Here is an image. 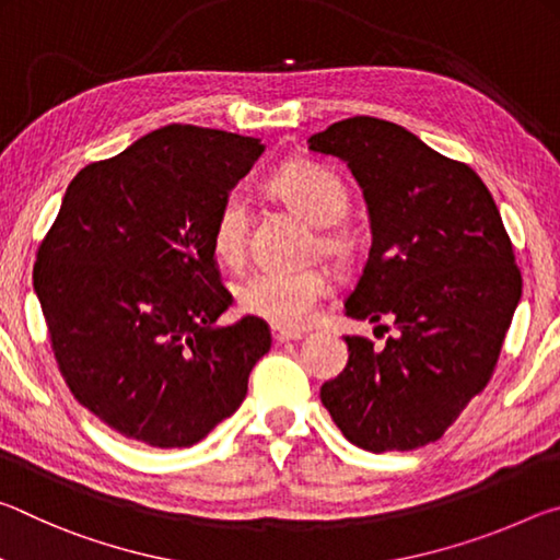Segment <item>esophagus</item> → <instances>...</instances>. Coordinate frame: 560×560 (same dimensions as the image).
Instances as JSON below:
<instances>
[{
  "label": "esophagus",
  "instance_id": "obj_1",
  "mask_svg": "<svg viewBox=\"0 0 560 560\" xmlns=\"http://www.w3.org/2000/svg\"><path fill=\"white\" fill-rule=\"evenodd\" d=\"M271 338H273V343H289V340H299L301 334H299V330H287V328L273 326L271 328Z\"/></svg>",
  "mask_w": 560,
  "mask_h": 560
}]
</instances>
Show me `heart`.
<instances>
[{
  "label": "heart",
  "mask_w": 560,
  "mask_h": 560,
  "mask_svg": "<svg viewBox=\"0 0 560 560\" xmlns=\"http://www.w3.org/2000/svg\"><path fill=\"white\" fill-rule=\"evenodd\" d=\"M269 192L283 205L316 226H334L348 212V192L343 179L308 160H296L279 167L269 177ZM246 236H249V214L246 205L230 197L214 217L212 252L226 267H240L246 257ZM320 244L338 249L336 234H324ZM330 279L320 269L301 271H254L236 283L234 296L242 314L267 320L271 326L299 330L314 320L318 303L326 299Z\"/></svg>",
  "instance_id": "b5f03b06"
}]
</instances>
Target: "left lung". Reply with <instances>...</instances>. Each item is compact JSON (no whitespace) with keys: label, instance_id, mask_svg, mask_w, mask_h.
I'll use <instances>...</instances> for the list:
<instances>
[{"label":"left lung","instance_id":"8db88e82","mask_svg":"<svg viewBox=\"0 0 560 560\" xmlns=\"http://www.w3.org/2000/svg\"><path fill=\"white\" fill-rule=\"evenodd\" d=\"M363 189L373 244L346 316L395 334L346 336L348 365L320 402L348 442L407 452L440 440L485 390L521 299L494 197L469 165L390 120L355 116L308 138Z\"/></svg>","mask_w":560,"mask_h":560}]
</instances>
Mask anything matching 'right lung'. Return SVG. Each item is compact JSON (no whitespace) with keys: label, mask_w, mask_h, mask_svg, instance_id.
<instances>
[{"label":"right lung","mask_w":560,"mask_h":560,"mask_svg":"<svg viewBox=\"0 0 560 560\" xmlns=\"http://www.w3.org/2000/svg\"><path fill=\"white\" fill-rule=\"evenodd\" d=\"M264 153L259 138L165 126L71 179L34 264L51 348L75 400L150 447H192L246 397L269 326H217L212 226Z\"/></svg>","instance_id":"add662e5"}]
</instances>
